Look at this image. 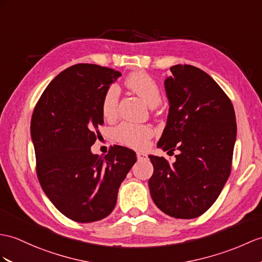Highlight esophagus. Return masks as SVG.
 Returning a JSON list of instances; mask_svg holds the SVG:
<instances>
[{
	"instance_id": "1",
	"label": "esophagus",
	"mask_w": 262,
	"mask_h": 262,
	"mask_svg": "<svg viewBox=\"0 0 262 262\" xmlns=\"http://www.w3.org/2000/svg\"><path fill=\"white\" fill-rule=\"evenodd\" d=\"M137 158L139 161H142V160H146V159H148V156L143 152H137Z\"/></svg>"
}]
</instances>
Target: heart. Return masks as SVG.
<instances>
[{"label":"heart","mask_w":262,"mask_h":262,"mask_svg":"<svg viewBox=\"0 0 262 262\" xmlns=\"http://www.w3.org/2000/svg\"><path fill=\"white\" fill-rule=\"evenodd\" d=\"M127 89L141 98L150 107H156L161 101V91L158 82L151 75L143 71H137L129 74L124 80ZM119 103V89L116 85L106 88L101 101V111L105 119L116 118ZM114 141L129 146V148L141 149L148 143L153 136V131L149 125L133 124L123 122L113 130Z\"/></svg>","instance_id":"b5f03b06"}]
</instances>
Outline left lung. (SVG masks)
Instances as JSON below:
<instances>
[{"label":"left lung","instance_id":"obj_1","mask_svg":"<svg viewBox=\"0 0 262 262\" xmlns=\"http://www.w3.org/2000/svg\"><path fill=\"white\" fill-rule=\"evenodd\" d=\"M170 71L164 81L169 114L158 148L179 155L172 164L149 156V188L161 211L193 219L213 205L230 176L237 123L230 99L209 74L189 64Z\"/></svg>","mask_w":262,"mask_h":262}]
</instances>
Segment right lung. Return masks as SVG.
Segmentation results:
<instances>
[{"mask_svg": "<svg viewBox=\"0 0 262 262\" xmlns=\"http://www.w3.org/2000/svg\"><path fill=\"white\" fill-rule=\"evenodd\" d=\"M120 75L97 64L70 67L50 82L32 114L37 179L54 207L76 222L99 221L113 211L137 161L136 152L121 145L104 157L91 152L103 124L102 97Z\"/></svg>", "mask_w": 262, "mask_h": 262, "instance_id": "right-lung-1", "label": "right lung"}]
</instances>
